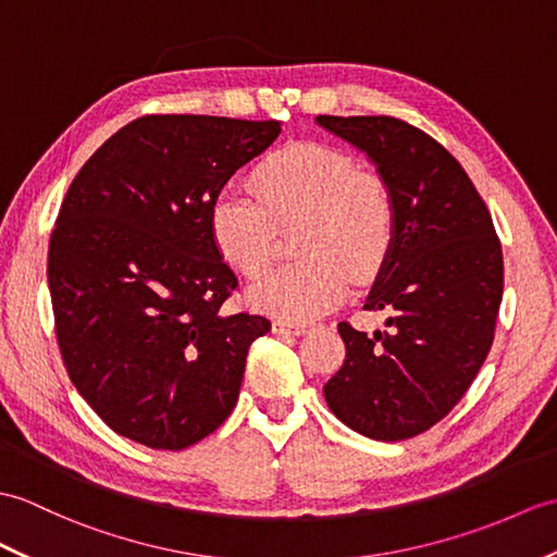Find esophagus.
Here are the masks:
<instances>
[{"label":"esophagus","mask_w":557,"mask_h":557,"mask_svg":"<svg viewBox=\"0 0 557 557\" xmlns=\"http://www.w3.org/2000/svg\"><path fill=\"white\" fill-rule=\"evenodd\" d=\"M308 325L304 322H289V320H275L273 322V332L275 334H304Z\"/></svg>","instance_id":"esophagus-1"}]
</instances>
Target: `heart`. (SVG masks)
Masks as SVG:
<instances>
[{"label":"heart","instance_id":"heart-1","mask_svg":"<svg viewBox=\"0 0 557 557\" xmlns=\"http://www.w3.org/2000/svg\"><path fill=\"white\" fill-rule=\"evenodd\" d=\"M253 191L220 189L209 206L213 247L242 275L258 277L273 258L275 223L301 220L304 258L268 273L251 289L256 310L304 322L344 301L351 275L377 273L394 244L396 211L382 180L358 173L351 157L322 145L284 147L256 168Z\"/></svg>","mask_w":557,"mask_h":557}]
</instances>
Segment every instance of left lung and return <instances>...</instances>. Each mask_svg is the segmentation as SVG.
Here are the masks:
<instances>
[{
    "label": "left lung",
    "instance_id": "left-lung-1",
    "mask_svg": "<svg viewBox=\"0 0 557 557\" xmlns=\"http://www.w3.org/2000/svg\"><path fill=\"white\" fill-rule=\"evenodd\" d=\"M363 151L389 189L394 244L366 299L386 310L372 337L339 322L344 366L322 386L346 426L400 442L446 418L494 342L503 253L486 203L462 165L426 133L389 115H318Z\"/></svg>",
    "mask_w": 557,
    "mask_h": 557
}]
</instances>
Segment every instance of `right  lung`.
<instances>
[{
    "instance_id": "add662e5",
    "label": "right lung",
    "mask_w": 557,
    "mask_h": 557,
    "mask_svg": "<svg viewBox=\"0 0 557 557\" xmlns=\"http://www.w3.org/2000/svg\"><path fill=\"white\" fill-rule=\"evenodd\" d=\"M277 121L145 115L71 183L49 242L57 339L75 389L115 434L180 450L227 420L261 315H225L237 277L209 206Z\"/></svg>"
}]
</instances>
